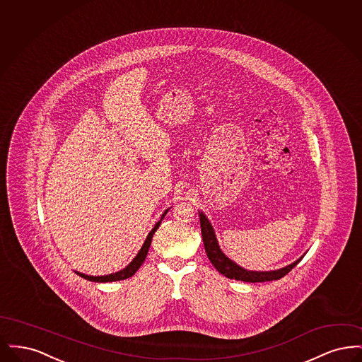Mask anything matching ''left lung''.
Here are the masks:
<instances>
[{"instance_id":"8db88e82","label":"left lung","mask_w":362,"mask_h":362,"mask_svg":"<svg viewBox=\"0 0 362 362\" xmlns=\"http://www.w3.org/2000/svg\"><path fill=\"white\" fill-rule=\"evenodd\" d=\"M199 221H201L202 240H204V245H205L207 258L211 262V264L217 269L218 273H221L223 276H228L230 279L244 281V282H266V281L279 279V278L286 276L293 267H296L297 263L304 258V255H303L301 258L297 259L289 266H285L282 269L273 270V272L245 270V269L240 267L239 264H236L232 259L228 258L224 252L221 251L217 238H216V233H214V229H213L210 221L207 220L206 216L202 211H199Z\"/></svg>"}]
</instances>
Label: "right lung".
Returning <instances> with one entry per match:
<instances>
[{"instance_id": "right-lung-1", "label": "right lung", "mask_w": 362, "mask_h": 362, "mask_svg": "<svg viewBox=\"0 0 362 362\" xmlns=\"http://www.w3.org/2000/svg\"><path fill=\"white\" fill-rule=\"evenodd\" d=\"M168 213V209L164 211V214L161 216V218H160V221H157L156 223L155 226H153V229L149 232V235L146 236V240L144 243V245L141 247V250L138 251L137 257L133 259L132 262H130V264H127L123 270L121 272H117V273H112V274H108V276H86V274H83V273H78V272H76L77 274L80 276H83L84 279H88V281H92V282H114V281H121V279H126V278H130V276H134L136 274V272H137L138 269L141 267V264L144 263V260L146 258V255H148V251H149V247H151V243H152V238H153V235H155L156 230H157V228L160 226L161 224V221H163V218H164V216Z\"/></svg>"}]
</instances>
